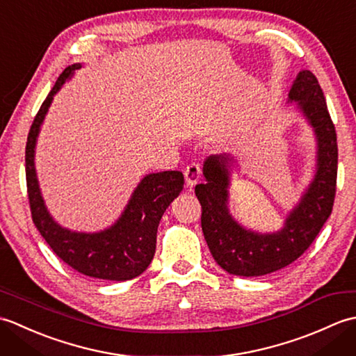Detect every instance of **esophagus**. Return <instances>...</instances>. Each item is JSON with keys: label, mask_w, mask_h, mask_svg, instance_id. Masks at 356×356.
Here are the masks:
<instances>
[{"label": "esophagus", "mask_w": 356, "mask_h": 356, "mask_svg": "<svg viewBox=\"0 0 356 356\" xmlns=\"http://www.w3.org/2000/svg\"><path fill=\"white\" fill-rule=\"evenodd\" d=\"M184 174H185L186 185L190 186V188H193V185L197 184L199 180H200V177H202V166L199 163L193 162V163H190V165L186 166Z\"/></svg>", "instance_id": "esophagus-1"}]
</instances>
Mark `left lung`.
Listing matches in <instances>:
<instances>
[{"label":"left lung","mask_w":356,"mask_h":356,"mask_svg":"<svg viewBox=\"0 0 356 356\" xmlns=\"http://www.w3.org/2000/svg\"><path fill=\"white\" fill-rule=\"evenodd\" d=\"M287 104L311 125L316 140L315 174L282 229L257 232L241 226L229 213L231 154L209 156L203 163L205 182L195 185L202 205V231L218 266L240 277L270 274L295 261L311 246L326 223L337 191L338 145L334 122L315 74L301 70L289 90Z\"/></svg>","instance_id":"left-lung-1"}]
</instances>
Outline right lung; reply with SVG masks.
Segmentation results:
<instances>
[{"mask_svg":"<svg viewBox=\"0 0 356 356\" xmlns=\"http://www.w3.org/2000/svg\"><path fill=\"white\" fill-rule=\"evenodd\" d=\"M82 64H72L61 73L45 97L30 127L26 145V179L32 218L44 240L59 259L87 277L125 282L139 277L156 252L157 226L166 208L184 190L180 171L151 172L136 186L124 213L99 232H78L53 220L38 184L35 148L41 125L55 96Z\"/></svg>","mask_w":356,"mask_h":356,"instance_id":"right-lung-1","label":"right lung"}]
</instances>
